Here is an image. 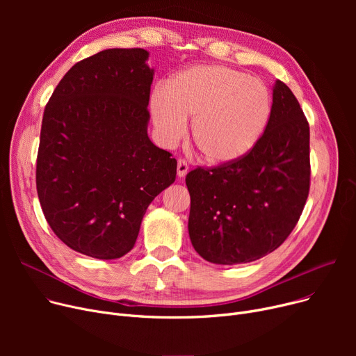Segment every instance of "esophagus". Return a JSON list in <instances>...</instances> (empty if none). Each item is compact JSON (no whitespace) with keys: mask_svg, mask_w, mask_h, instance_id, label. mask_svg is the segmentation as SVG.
Segmentation results:
<instances>
[{"mask_svg":"<svg viewBox=\"0 0 356 356\" xmlns=\"http://www.w3.org/2000/svg\"><path fill=\"white\" fill-rule=\"evenodd\" d=\"M188 172H189V164H188V161L180 159V160L177 161V176H179V177H184L186 175H188Z\"/></svg>","mask_w":356,"mask_h":356,"instance_id":"obj_1","label":"esophagus"}]
</instances>
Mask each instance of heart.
<instances>
[{"label":"heart","mask_w":356,"mask_h":356,"mask_svg":"<svg viewBox=\"0 0 356 356\" xmlns=\"http://www.w3.org/2000/svg\"><path fill=\"white\" fill-rule=\"evenodd\" d=\"M273 99L267 85L238 69L200 65L157 88L152 115L160 141L173 145L192 120V140L202 159L227 165L247 157L270 124Z\"/></svg>","instance_id":"heart-1"}]
</instances>
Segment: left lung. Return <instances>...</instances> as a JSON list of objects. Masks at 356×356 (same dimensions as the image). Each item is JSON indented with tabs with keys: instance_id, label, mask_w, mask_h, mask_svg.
<instances>
[{
	"instance_id": "1",
	"label": "left lung",
	"mask_w": 356,
	"mask_h": 356,
	"mask_svg": "<svg viewBox=\"0 0 356 356\" xmlns=\"http://www.w3.org/2000/svg\"><path fill=\"white\" fill-rule=\"evenodd\" d=\"M189 235L209 263L245 264L289 238L310 189V129L300 104L282 81L263 138L242 160L189 172Z\"/></svg>"
}]
</instances>
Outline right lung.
<instances>
[{
  "label": "right lung",
  "mask_w": 356,
  "mask_h": 356,
  "mask_svg": "<svg viewBox=\"0 0 356 356\" xmlns=\"http://www.w3.org/2000/svg\"><path fill=\"white\" fill-rule=\"evenodd\" d=\"M144 49H108L69 69L44 108L37 195L51 231L83 255L133 250L177 161L147 136L153 69Z\"/></svg>",
  "instance_id": "add662e5"
}]
</instances>
